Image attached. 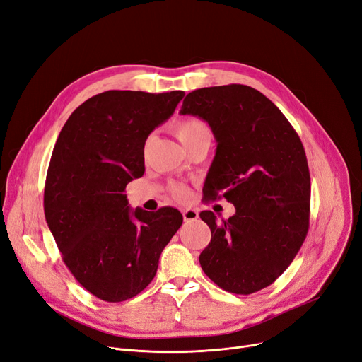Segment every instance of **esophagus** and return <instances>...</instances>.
Segmentation results:
<instances>
[{
    "label": "esophagus",
    "instance_id": "obj_1",
    "mask_svg": "<svg viewBox=\"0 0 362 362\" xmlns=\"http://www.w3.org/2000/svg\"><path fill=\"white\" fill-rule=\"evenodd\" d=\"M182 214L185 221H194L198 218V211L194 210V208H186V210L182 211Z\"/></svg>",
    "mask_w": 362,
    "mask_h": 362
}]
</instances>
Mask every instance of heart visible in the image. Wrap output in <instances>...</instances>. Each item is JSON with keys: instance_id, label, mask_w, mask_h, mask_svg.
Segmentation results:
<instances>
[{"instance_id": "heart-1", "label": "heart", "mask_w": 362, "mask_h": 362, "mask_svg": "<svg viewBox=\"0 0 362 362\" xmlns=\"http://www.w3.org/2000/svg\"><path fill=\"white\" fill-rule=\"evenodd\" d=\"M175 133L177 139L182 142V145L186 148L187 145H191L197 139L210 135V130H208L206 124L197 119V117H187L182 119L176 123L175 126ZM171 195H173L179 201H185L189 197V189L183 185H176L171 187Z\"/></svg>"}]
</instances>
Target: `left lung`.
Here are the masks:
<instances>
[{
  "instance_id": "1",
  "label": "left lung",
  "mask_w": 362,
  "mask_h": 362,
  "mask_svg": "<svg viewBox=\"0 0 362 362\" xmlns=\"http://www.w3.org/2000/svg\"><path fill=\"white\" fill-rule=\"evenodd\" d=\"M180 114L210 124L217 151L205 194L216 199L221 192L236 208L221 221L213 211L199 214L211 229V242L199 255L204 273L236 295L270 286L310 227L311 180L298 133L265 95L246 85L192 90Z\"/></svg>"
}]
</instances>
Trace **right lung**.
I'll use <instances>...</instances> for the list:
<instances>
[{
	"mask_svg": "<svg viewBox=\"0 0 362 362\" xmlns=\"http://www.w3.org/2000/svg\"><path fill=\"white\" fill-rule=\"evenodd\" d=\"M183 90H105L76 108L55 142L44 191L49 230L70 273L107 302L136 296L183 223L176 208L127 205L144 175L149 133L175 112Z\"/></svg>",
	"mask_w": 362,
	"mask_h": 362,
	"instance_id": "1",
	"label": "right lung"
}]
</instances>
